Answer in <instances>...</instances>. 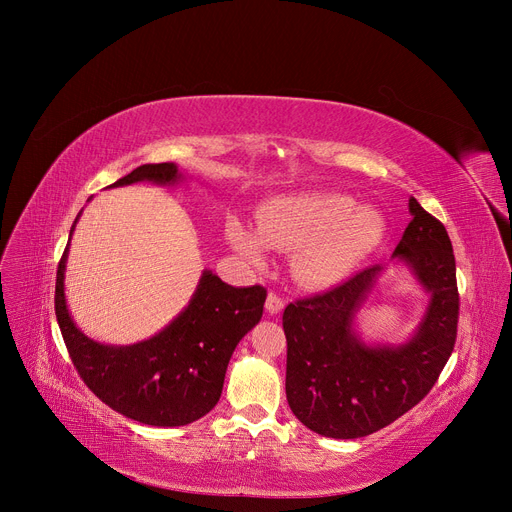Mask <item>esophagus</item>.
Masks as SVG:
<instances>
[{
    "instance_id": "1",
    "label": "esophagus",
    "mask_w": 512,
    "mask_h": 512,
    "mask_svg": "<svg viewBox=\"0 0 512 512\" xmlns=\"http://www.w3.org/2000/svg\"><path fill=\"white\" fill-rule=\"evenodd\" d=\"M265 309L270 315H278L284 309V301L278 297V294L270 292V294H267V299H265Z\"/></svg>"
}]
</instances>
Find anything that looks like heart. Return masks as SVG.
Listing matches in <instances>:
<instances>
[{
	"label": "heart",
	"instance_id": "1",
	"mask_svg": "<svg viewBox=\"0 0 512 512\" xmlns=\"http://www.w3.org/2000/svg\"><path fill=\"white\" fill-rule=\"evenodd\" d=\"M386 234L384 213L351 195L309 191L278 197L257 211L255 228L228 220L230 249L253 267L270 247L292 251V276L305 288H328L351 274Z\"/></svg>",
	"mask_w": 512,
	"mask_h": 512
}]
</instances>
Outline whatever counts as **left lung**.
Returning <instances> with one entry per match:
<instances>
[{
  "mask_svg": "<svg viewBox=\"0 0 512 512\" xmlns=\"http://www.w3.org/2000/svg\"><path fill=\"white\" fill-rule=\"evenodd\" d=\"M392 253L427 294L417 328L402 342H367L359 315L388 265H371L326 294L284 309L286 398L311 432L353 440L413 409L432 390L456 340L459 290L446 228L417 199Z\"/></svg>",
  "mask_w": 512,
  "mask_h": 512,
  "instance_id": "left-lung-1",
  "label": "left lung"
}]
</instances>
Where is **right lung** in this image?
Segmentation results:
<instances>
[{
    "mask_svg": "<svg viewBox=\"0 0 512 512\" xmlns=\"http://www.w3.org/2000/svg\"><path fill=\"white\" fill-rule=\"evenodd\" d=\"M184 180L168 161L139 166L107 188L137 182L170 188ZM70 238L58 267L56 315L80 378L107 407L145 425L178 427L207 415L222 396L236 344L259 324L265 288H236L203 270L191 301L166 328L134 344H105L80 330L68 309L64 280Z\"/></svg>",
    "mask_w": 512,
    "mask_h": 512,
    "instance_id": "add662e5",
    "label": "right lung"
}]
</instances>
